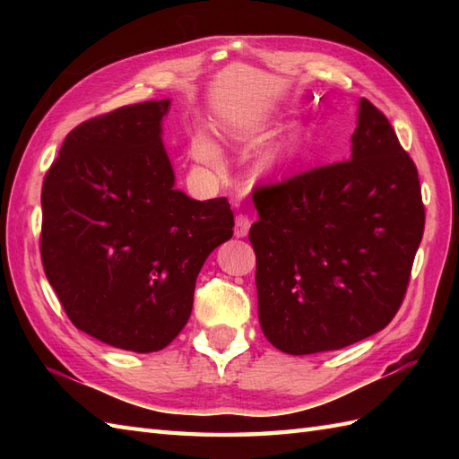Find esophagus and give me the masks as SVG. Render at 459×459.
<instances>
[{"label":"esophagus","instance_id":"1","mask_svg":"<svg viewBox=\"0 0 459 459\" xmlns=\"http://www.w3.org/2000/svg\"><path fill=\"white\" fill-rule=\"evenodd\" d=\"M250 230V219L247 214H238L237 221H235V237L238 238H245Z\"/></svg>","mask_w":459,"mask_h":459}]
</instances>
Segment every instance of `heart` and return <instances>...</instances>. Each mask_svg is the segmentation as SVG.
<instances>
[{"label": "heart", "mask_w": 459, "mask_h": 459, "mask_svg": "<svg viewBox=\"0 0 459 459\" xmlns=\"http://www.w3.org/2000/svg\"><path fill=\"white\" fill-rule=\"evenodd\" d=\"M299 138L298 135H290L286 142H281L278 148L268 155V165L270 168H284L291 160H294L296 150H298ZM191 155L193 160L204 165L209 169H221L222 168V155L217 148V143L211 138L209 134L197 132L193 134L191 138Z\"/></svg>", "instance_id": "1"}]
</instances>
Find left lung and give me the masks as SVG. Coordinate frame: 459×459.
<instances>
[{
    "label": "left lung",
    "mask_w": 459,
    "mask_h": 459,
    "mask_svg": "<svg viewBox=\"0 0 459 459\" xmlns=\"http://www.w3.org/2000/svg\"><path fill=\"white\" fill-rule=\"evenodd\" d=\"M252 201L258 319L272 345L311 355L391 324L426 214L416 165L383 112L360 99L351 160L262 185Z\"/></svg>",
    "instance_id": "left-lung-1"
}]
</instances>
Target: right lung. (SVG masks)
<instances>
[{
	"label": "right lung",
	"mask_w": 459,
	"mask_h": 459,
	"mask_svg": "<svg viewBox=\"0 0 459 459\" xmlns=\"http://www.w3.org/2000/svg\"><path fill=\"white\" fill-rule=\"evenodd\" d=\"M169 104L122 106L76 126L41 193V260L68 319L134 353L179 335L204 260L235 227L224 197L175 189L161 142Z\"/></svg>",
	"instance_id": "add662e5"
}]
</instances>
